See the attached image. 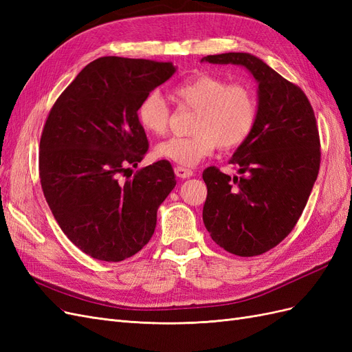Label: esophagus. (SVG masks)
Instances as JSON below:
<instances>
[{
	"label": "esophagus",
	"instance_id": "34e87169",
	"mask_svg": "<svg viewBox=\"0 0 352 352\" xmlns=\"http://www.w3.org/2000/svg\"><path fill=\"white\" fill-rule=\"evenodd\" d=\"M175 173L179 179H188L194 175V172L190 168H186V167H182V166H176L175 167Z\"/></svg>",
	"mask_w": 352,
	"mask_h": 352
}]
</instances>
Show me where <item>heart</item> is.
<instances>
[{"label":"heart","mask_w":352,"mask_h":352,"mask_svg":"<svg viewBox=\"0 0 352 352\" xmlns=\"http://www.w3.org/2000/svg\"><path fill=\"white\" fill-rule=\"evenodd\" d=\"M172 95L179 105L195 110L189 136L160 142L154 155L180 166H195L214 148L232 150L247 141L258 117L254 91L243 83H229L210 73L194 74L177 83ZM138 122L151 135L166 133L170 109L158 91L148 92L136 110Z\"/></svg>","instance_id":"heart-1"}]
</instances>
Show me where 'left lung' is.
Masks as SVG:
<instances>
[{
  "label": "left lung",
  "instance_id": "1",
  "mask_svg": "<svg viewBox=\"0 0 352 352\" xmlns=\"http://www.w3.org/2000/svg\"><path fill=\"white\" fill-rule=\"evenodd\" d=\"M212 65H238L258 83V117L230 158L239 176L214 166L202 179V220L228 252L252 257L274 248L295 228L320 168L316 116L302 89L248 52L207 56Z\"/></svg>",
  "mask_w": 352,
  "mask_h": 352
}]
</instances>
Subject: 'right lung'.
<instances>
[{
  "label": "right lung",
  "instance_id": "obj_1",
  "mask_svg": "<svg viewBox=\"0 0 352 352\" xmlns=\"http://www.w3.org/2000/svg\"><path fill=\"white\" fill-rule=\"evenodd\" d=\"M175 72L172 63L97 58L47 117L39 144L44 197L65 235L95 260L117 263L141 251L176 186L167 160L124 177L148 151L138 105Z\"/></svg>",
  "mask_w": 352,
  "mask_h": 352
}]
</instances>
